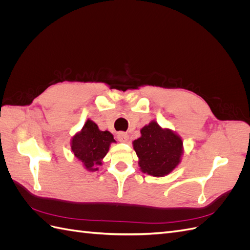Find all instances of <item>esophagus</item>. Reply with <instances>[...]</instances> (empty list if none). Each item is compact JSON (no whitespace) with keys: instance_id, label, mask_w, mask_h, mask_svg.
Segmentation results:
<instances>
[{"instance_id":"1","label":"esophagus","mask_w":250,"mask_h":250,"mask_svg":"<svg viewBox=\"0 0 250 250\" xmlns=\"http://www.w3.org/2000/svg\"><path fill=\"white\" fill-rule=\"evenodd\" d=\"M128 138H129V135H128L127 132L121 131V132H118V134H117V139L121 143H126L128 141Z\"/></svg>"}]
</instances>
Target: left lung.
I'll return each mask as SVG.
<instances>
[{
	"mask_svg": "<svg viewBox=\"0 0 250 250\" xmlns=\"http://www.w3.org/2000/svg\"><path fill=\"white\" fill-rule=\"evenodd\" d=\"M142 172L154 177L168 175L175 169L184 153L183 140L155 121L141 129V138L132 142Z\"/></svg>",
	"mask_w": 250,
	"mask_h": 250,
	"instance_id": "left-lung-1",
	"label": "left lung"
}]
</instances>
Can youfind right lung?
I'll list each match as a JSON object with an SVG mask.
<instances>
[{
  "label": "right lung",
  "mask_w": 250,
  "mask_h": 250,
  "mask_svg": "<svg viewBox=\"0 0 250 250\" xmlns=\"http://www.w3.org/2000/svg\"><path fill=\"white\" fill-rule=\"evenodd\" d=\"M115 142L109 131H101L98 125L88 119L82 129L72 138L71 148L84 168L93 172L98 170V166L102 165L110 144Z\"/></svg>",
  "instance_id": "obj_1"
}]
</instances>
